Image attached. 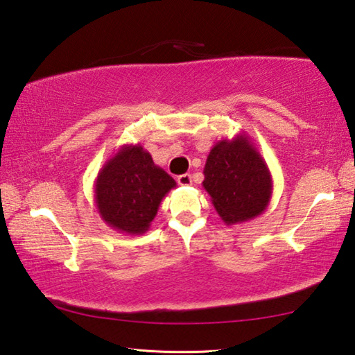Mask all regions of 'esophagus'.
<instances>
[{"label":"esophagus","instance_id":"1","mask_svg":"<svg viewBox=\"0 0 355 355\" xmlns=\"http://www.w3.org/2000/svg\"><path fill=\"white\" fill-rule=\"evenodd\" d=\"M178 184L179 185H190L191 184V176H190V174H181V176H178Z\"/></svg>","mask_w":355,"mask_h":355}]
</instances>
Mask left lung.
Here are the masks:
<instances>
[{"label": "left lung", "mask_w": 355, "mask_h": 355, "mask_svg": "<svg viewBox=\"0 0 355 355\" xmlns=\"http://www.w3.org/2000/svg\"><path fill=\"white\" fill-rule=\"evenodd\" d=\"M202 187L227 226L263 214L272 196V178L265 159L241 132L220 140L210 149Z\"/></svg>", "instance_id": "left-lung-1"}]
</instances>
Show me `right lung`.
<instances>
[{
	"mask_svg": "<svg viewBox=\"0 0 355 355\" xmlns=\"http://www.w3.org/2000/svg\"><path fill=\"white\" fill-rule=\"evenodd\" d=\"M95 206L109 227L129 235L145 234L176 181L153 162L140 143L123 145L95 179Z\"/></svg>",
	"mask_w": 355,
	"mask_h": 355,
	"instance_id": "obj_1",
	"label": "right lung"
}]
</instances>
